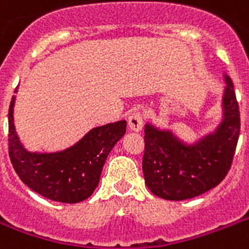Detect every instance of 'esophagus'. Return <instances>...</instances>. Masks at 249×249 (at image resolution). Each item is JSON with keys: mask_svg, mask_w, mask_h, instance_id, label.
<instances>
[{"mask_svg": "<svg viewBox=\"0 0 249 249\" xmlns=\"http://www.w3.org/2000/svg\"><path fill=\"white\" fill-rule=\"evenodd\" d=\"M128 125L129 129L133 132H140L143 126V117L140 112H134L132 113L128 119Z\"/></svg>", "mask_w": 249, "mask_h": 249, "instance_id": "34e87169", "label": "esophagus"}]
</instances>
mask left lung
Segmentation results:
<instances>
[{
    "instance_id": "obj_1",
    "label": "left lung",
    "mask_w": 249,
    "mask_h": 249,
    "mask_svg": "<svg viewBox=\"0 0 249 249\" xmlns=\"http://www.w3.org/2000/svg\"><path fill=\"white\" fill-rule=\"evenodd\" d=\"M223 121L214 134L187 146L170 132L145 126L142 171L155 196L189 200L217 187L230 171L240 133V112L234 85L226 75Z\"/></svg>"
}]
</instances>
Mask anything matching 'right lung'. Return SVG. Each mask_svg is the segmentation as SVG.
<instances>
[{
  "mask_svg": "<svg viewBox=\"0 0 249 249\" xmlns=\"http://www.w3.org/2000/svg\"><path fill=\"white\" fill-rule=\"evenodd\" d=\"M17 91V90H15ZM14 96L9 107V157L17 175L45 198L64 204L86 200L98 187L104 162L125 134L126 121L92 129L73 147L56 154H34L20 145L13 123Z\"/></svg>",
  "mask_w": 249,
  "mask_h": 249,
  "instance_id": "obj_1",
  "label": "right lung"
}]
</instances>
